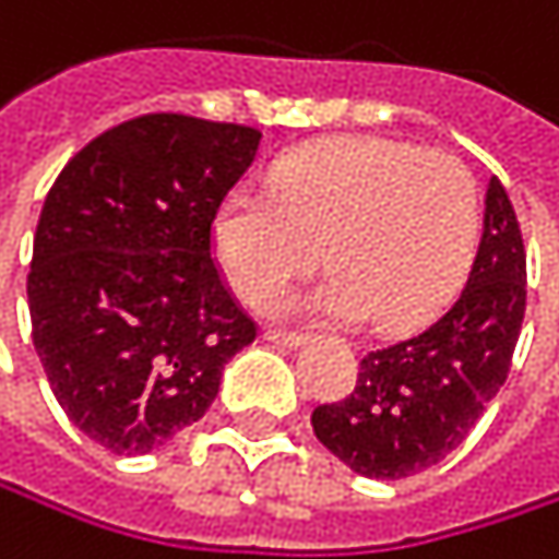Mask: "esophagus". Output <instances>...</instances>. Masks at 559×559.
<instances>
[{"mask_svg": "<svg viewBox=\"0 0 559 559\" xmlns=\"http://www.w3.org/2000/svg\"><path fill=\"white\" fill-rule=\"evenodd\" d=\"M261 337H264L267 344H277V347H301V344H305L301 334H292V331H271V328H267Z\"/></svg>", "mask_w": 559, "mask_h": 559, "instance_id": "esophagus-1", "label": "esophagus"}]
</instances>
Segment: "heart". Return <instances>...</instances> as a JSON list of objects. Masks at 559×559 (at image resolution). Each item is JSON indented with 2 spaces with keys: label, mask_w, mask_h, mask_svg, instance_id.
<instances>
[{
  "label": "heart",
  "mask_w": 559,
  "mask_h": 559,
  "mask_svg": "<svg viewBox=\"0 0 559 559\" xmlns=\"http://www.w3.org/2000/svg\"><path fill=\"white\" fill-rule=\"evenodd\" d=\"M478 241L465 163L383 136H341L288 153L274 192L235 186L212 215V251L231 292L264 308L324 245L331 274L288 314L413 328L459 288Z\"/></svg>",
  "instance_id": "obj_1"
}]
</instances>
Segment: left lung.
Here are the masks:
<instances>
[{"instance_id":"8db88e82","label":"left lung","mask_w":559,"mask_h":559,"mask_svg":"<svg viewBox=\"0 0 559 559\" xmlns=\"http://www.w3.org/2000/svg\"><path fill=\"white\" fill-rule=\"evenodd\" d=\"M524 282L518 215L491 176L462 295L426 331L360 360L350 396L311 416L321 445L377 481L419 475L455 452L508 380L524 321Z\"/></svg>"}]
</instances>
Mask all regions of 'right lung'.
Returning <instances> with one entry per match:
<instances>
[{
  "label": "right lung",
  "instance_id": "add662e5",
  "mask_svg": "<svg viewBox=\"0 0 559 559\" xmlns=\"http://www.w3.org/2000/svg\"><path fill=\"white\" fill-rule=\"evenodd\" d=\"M261 133L146 114L91 140L45 195L32 341L68 419L114 455L199 423L254 324L212 264V215Z\"/></svg>",
  "mask_w": 559,
  "mask_h": 559
}]
</instances>
